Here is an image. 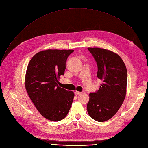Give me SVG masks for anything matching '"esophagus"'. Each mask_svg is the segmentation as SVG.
Returning <instances> with one entry per match:
<instances>
[{
  "label": "esophagus",
  "instance_id": "34e87169",
  "mask_svg": "<svg viewBox=\"0 0 148 148\" xmlns=\"http://www.w3.org/2000/svg\"><path fill=\"white\" fill-rule=\"evenodd\" d=\"M82 92H79V91H75V95H81Z\"/></svg>",
  "mask_w": 148,
  "mask_h": 148
}]
</instances>
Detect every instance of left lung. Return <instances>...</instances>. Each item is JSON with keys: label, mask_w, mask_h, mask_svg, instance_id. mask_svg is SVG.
Returning a JSON list of instances; mask_svg holds the SVG:
<instances>
[{"label": "left lung", "mask_w": 148, "mask_h": 148, "mask_svg": "<svg viewBox=\"0 0 148 148\" xmlns=\"http://www.w3.org/2000/svg\"><path fill=\"white\" fill-rule=\"evenodd\" d=\"M97 63V77L102 81L97 92L89 94V115L99 122L111 119L122 105L127 92V70L117 53L98 47H88Z\"/></svg>", "instance_id": "obj_1"}]
</instances>
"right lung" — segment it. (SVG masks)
<instances>
[{"instance_id": "1", "label": "right lung", "mask_w": 148, "mask_h": 148, "mask_svg": "<svg viewBox=\"0 0 148 148\" xmlns=\"http://www.w3.org/2000/svg\"><path fill=\"white\" fill-rule=\"evenodd\" d=\"M73 50L48 49L35 54L25 75V88L36 108L53 122L64 119L73 101L74 93L58 86L66 62Z\"/></svg>"}]
</instances>
